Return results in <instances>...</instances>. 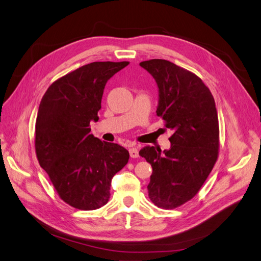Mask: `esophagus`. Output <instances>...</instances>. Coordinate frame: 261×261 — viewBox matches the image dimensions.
Returning a JSON list of instances; mask_svg holds the SVG:
<instances>
[{"instance_id":"obj_1","label":"esophagus","mask_w":261,"mask_h":261,"mask_svg":"<svg viewBox=\"0 0 261 261\" xmlns=\"http://www.w3.org/2000/svg\"><path fill=\"white\" fill-rule=\"evenodd\" d=\"M129 154L132 158H138L139 153H138V148L136 146H132L129 148Z\"/></svg>"}]
</instances>
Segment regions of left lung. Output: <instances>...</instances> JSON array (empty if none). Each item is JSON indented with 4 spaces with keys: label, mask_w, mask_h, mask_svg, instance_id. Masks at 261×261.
<instances>
[{
    "label": "left lung",
    "mask_w": 261,
    "mask_h": 261,
    "mask_svg": "<svg viewBox=\"0 0 261 261\" xmlns=\"http://www.w3.org/2000/svg\"><path fill=\"white\" fill-rule=\"evenodd\" d=\"M158 86L156 115L173 132L169 150L146 146L139 154L151 164L149 198L163 209L176 208L198 193L219 153V121L208 87L187 69L167 60L139 64Z\"/></svg>",
    "instance_id": "left-lung-1"
}]
</instances>
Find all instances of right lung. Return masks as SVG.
<instances>
[{"mask_svg":"<svg viewBox=\"0 0 261 261\" xmlns=\"http://www.w3.org/2000/svg\"><path fill=\"white\" fill-rule=\"evenodd\" d=\"M128 62H93L55 81L36 121V153L61 199L81 210L109 201L113 176L129 159L124 147L90 134L107 82Z\"/></svg>","mask_w":261,"mask_h":261,"instance_id":"add662e5","label":"right lung"}]
</instances>
